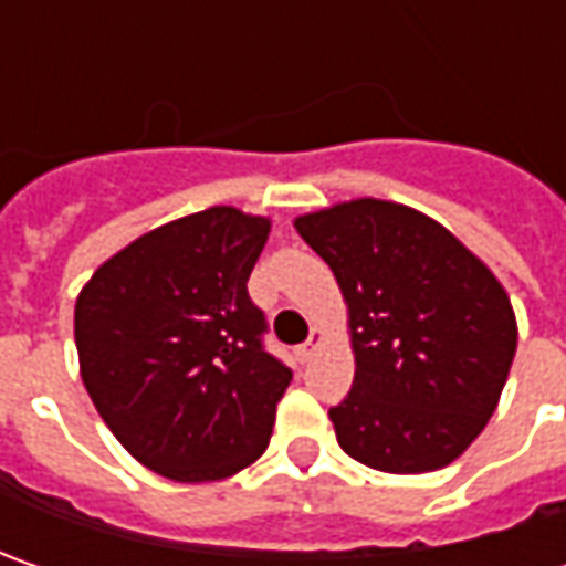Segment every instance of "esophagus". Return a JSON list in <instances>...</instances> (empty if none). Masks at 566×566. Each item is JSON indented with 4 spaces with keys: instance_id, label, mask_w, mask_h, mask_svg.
<instances>
[{
    "instance_id": "obj_1",
    "label": "esophagus",
    "mask_w": 566,
    "mask_h": 566,
    "mask_svg": "<svg viewBox=\"0 0 566 566\" xmlns=\"http://www.w3.org/2000/svg\"><path fill=\"white\" fill-rule=\"evenodd\" d=\"M321 343H324V337H321V331H315L308 343H302V346L295 349V356H298V361L312 359V356H315V353H317V346H321Z\"/></svg>"
}]
</instances>
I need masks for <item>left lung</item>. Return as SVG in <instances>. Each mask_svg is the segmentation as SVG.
Here are the masks:
<instances>
[{
    "label": "left lung",
    "instance_id": "obj_1",
    "mask_svg": "<svg viewBox=\"0 0 566 566\" xmlns=\"http://www.w3.org/2000/svg\"><path fill=\"white\" fill-rule=\"evenodd\" d=\"M349 312L356 378L331 409L365 467L416 475L467 450L511 375L516 317L482 258L422 210L356 198L295 217Z\"/></svg>",
    "mask_w": 566,
    "mask_h": 566
}]
</instances>
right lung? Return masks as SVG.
<instances>
[{
	"label": "right lung",
	"instance_id": "add662e5",
	"mask_svg": "<svg viewBox=\"0 0 566 566\" xmlns=\"http://www.w3.org/2000/svg\"><path fill=\"white\" fill-rule=\"evenodd\" d=\"M271 220L207 207L103 261L75 302L81 380L142 467L220 482L271 444L293 371L264 349L249 276Z\"/></svg>",
	"mask_w": 566,
	"mask_h": 566
}]
</instances>
